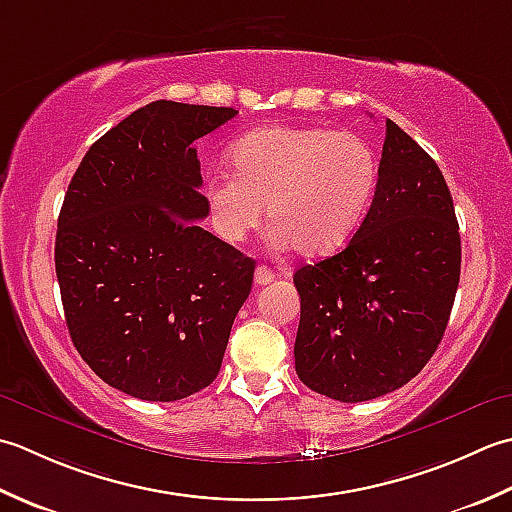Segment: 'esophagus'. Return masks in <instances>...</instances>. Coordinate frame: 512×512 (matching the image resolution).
Listing matches in <instances>:
<instances>
[{"label":"esophagus","instance_id":"esophagus-1","mask_svg":"<svg viewBox=\"0 0 512 512\" xmlns=\"http://www.w3.org/2000/svg\"><path fill=\"white\" fill-rule=\"evenodd\" d=\"M271 280H274V271H271L267 265H258L254 271V283L258 287H263V285H269Z\"/></svg>","mask_w":512,"mask_h":512}]
</instances>
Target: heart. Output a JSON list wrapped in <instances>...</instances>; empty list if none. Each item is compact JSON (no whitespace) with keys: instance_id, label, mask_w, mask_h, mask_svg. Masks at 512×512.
Masks as SVG:
<instances>
[{"instance_id":"1","label":"heart","mask_w":512,"mask_h":512,"mask_svg":"<svg viewBox=\"0 0 512 512\" xmlns=\"http://www.w3.org/2000/svg\"><path fill=\"white\" fill-rule=\"evenodd\" d=\"M232 172L205 183L214 232L238 245L265 218L280 247L305 256L336 252L360 227L378 185V156L353 132L269 125L229 150Z\"/></svg>"}]
</instances>
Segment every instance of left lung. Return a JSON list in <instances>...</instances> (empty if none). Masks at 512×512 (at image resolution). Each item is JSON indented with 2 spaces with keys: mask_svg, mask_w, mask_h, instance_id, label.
Wrapping results in <instances>:
<instances>
[{
  "mask_svg": "<svg viewBox=\"0 0 512 512\" xmlns=\"http://www.w3.org/2000/svg\"><path fill=\"white\" fill-rule=\"evenodd\" d=\"M462 243L437 163L387 119L373 203L340 254L300 267L296 373L311 391L367 402L415 378L440 344Z\"/></svg>",
  "mask_w": 512,
  "mask_h": 512,
  "instance_id": "obj_1",
  "label": "left lung"
}]
</instances>
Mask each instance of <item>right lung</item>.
<instances>
[{"label":"right lung","mask_w":512,"mask_h":512,"mask_svg":"<svg viewBox=\"0 0 512 512\" xmlns=\"http://www.w3.org/2000/svg\"><path fill=\"white\" fill-rule=\"evenodd\" d=\"M238 110L152 101L90 145L61 205L55 269L79 356L139 400L174 402L221 371L254 260L205 232L194 141Z\"/></svg>","instance_id":"1"}]
</instances>
